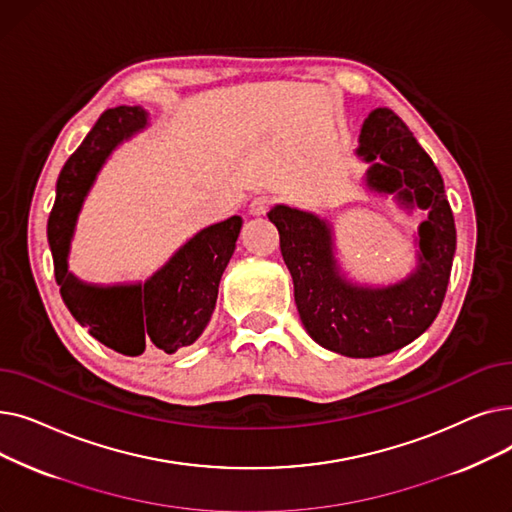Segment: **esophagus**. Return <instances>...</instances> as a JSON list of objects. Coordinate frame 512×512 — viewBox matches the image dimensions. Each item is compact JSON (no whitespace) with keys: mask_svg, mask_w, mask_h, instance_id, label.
I'll use <instances>...</instances> for the list:
<instances>
[{"mask_svg":"<svg viewBox=\"0 0 512 512\" xmlns=\"http://www.w3.org/2000/svg\"><path fill=\"white\" fill-rule=\"evenodd\" d=\"M270 207H272V199L270 197H255L251 201V205H249V211L253 215H263V213H267V209H270Z\"/></svg>","mask_w":512,"mask_h":512,"instance_id":"34e87169","label":"esophagus"}]
</instances>
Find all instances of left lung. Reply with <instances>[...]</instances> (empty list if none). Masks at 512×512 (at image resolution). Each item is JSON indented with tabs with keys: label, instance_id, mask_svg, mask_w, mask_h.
<instances>
[{
	"label": "left lung",
	"instance_id": "8db88e82",
	"mask_svg": "<svg viewBox=\"0 0 512 512\" xmlns=\"http://www.w3.org/2000/svg\"><path fill=\"white\" fill-rule=\"evenodd\" d=\"M357 155L369 164L365 180L371 191L396 193L405 207L427 211L411 276L382 288L348 282L326 220L286 205H276L267 218L278 228L294 303L309 336L328 351L369 359L398 351L432 326L450 280L456 228L432 157L388 107H378L363 122Z\"/></svg>",
	"mask_w": 512,
	"mask_h": 512
}]
</instances>
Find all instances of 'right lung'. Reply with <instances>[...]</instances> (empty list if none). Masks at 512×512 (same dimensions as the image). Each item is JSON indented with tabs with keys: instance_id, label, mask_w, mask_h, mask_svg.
Listing matches in <instances>:
<instances>
[{
	"instance_id": "1",
	"label": "right lung",
	"mask_w": 512,
	"mask_h": 512,
	"mask_svg": "<svg viewBox=\"0 0 512 512\" xmlns=\"http://www.w3.org/2000/svg\"><path fill=\"white\" fill-rule=\"evenodd\" d=\"M145 126L143 107L105 110L62 168L47 220L53 272L68 311L93 338L126 357L172 355L203 334L242 228L240 215L203 228L145 284L93 286L68 272L74 224L97 172L122 141Z\"/></svg>"
}]
</instances>
